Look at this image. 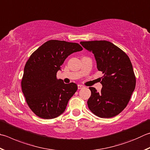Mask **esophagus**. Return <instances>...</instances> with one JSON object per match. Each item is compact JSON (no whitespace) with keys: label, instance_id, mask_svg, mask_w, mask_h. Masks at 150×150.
<instances>
[{"label":"esophagus","instance_id":"esophagus-1","mask_svg":"<svg viewBox=\"0 0 150 150\" xmlns=\"http://www.w3.org/2000/svg\"><path fill=\"white\" fill-rule=\"evenodd\" d=\"M83 88H84V86L81 85V84H78V89H79V90Z\"/></svg>","mask_w":150,"mask_h":150}]
</instances>
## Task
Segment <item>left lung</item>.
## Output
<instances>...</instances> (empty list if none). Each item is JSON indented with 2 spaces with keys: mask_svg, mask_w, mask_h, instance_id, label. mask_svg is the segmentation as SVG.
<instances>
[{
  "mask_svg": "<svg viewBox=\"0 0 150 150\" xmlns=\"http://www.w3.org/2000/svg\"><path fill=\"white\" fill-rule=\"evenodd\" d=\"M80 44L94 54L97 69L103 73L101 92L89 88L91 96L87 102L88 107L100 117H115L126 108L134 91L136 77L131 62L123 51L107 40Z\"/></svg>",
  "mask_w": 150,
  "mask_h": 150,
  "instance_id": "obj_1",
  "label": "left lung"
}]
</instances>
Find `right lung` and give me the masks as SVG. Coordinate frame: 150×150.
I'll return each instance as SVG.
<instances>
[{
	"instance_id": "add662e5",
	"label": "right lung",
	"mask_w": 150,
	"mask_h": 150,
	"mask_svg": "<svg viewBox=\"0 0 150 150\" xmlns=\"http://www.w3.org/2000/svg\"><path fill=\"white\" fill-rule=\"evenodd\" d=\"M83 50L75 42L50 40L35 50L24 67L21 88L30 109L40 118H56L66 110L77 90L74 83L56 78L68 56Z\"/></svg>"
}]
</instances>
